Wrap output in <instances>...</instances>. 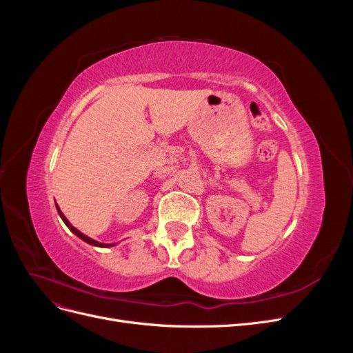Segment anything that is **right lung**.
I'll list each match as a JSON object with an SVG mask.
<instances>
[{
	"label": "right lung",
	"mask_w": 353,
	"mask_h": 353,
	"mask_svg": "<svg viewBox=\"0 0 353 353\" xmlns=\"http://www.w3.org/2000/svg\"><path fill=\"white\" fill-rule=\"evenodd\" d=\"M56 209H57V212H59V215H60V218L63 219V222L66 223V227L74 234V236H78L81 240H83L85 243H88V244H91V245H95V248H112V245H116V243H110V244H108V243H100V241H97V240H92L91 237H88V236H85L83 232H81L79 230H77L74 228L72 223L68 221V218L63 215V212L60 210V208H59V205L56 203Z\"/></svg>",
	"instance_id": "1"
}]
</instances>
